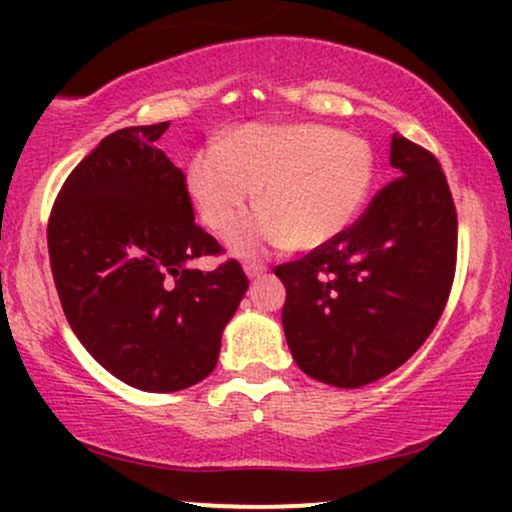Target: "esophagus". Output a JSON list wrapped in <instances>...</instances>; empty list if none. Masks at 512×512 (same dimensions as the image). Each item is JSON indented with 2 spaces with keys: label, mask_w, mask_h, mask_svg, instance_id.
Masks as SVG:
<instances>
[{
  "label": "esophagus",
  "mask_w": 512,
  "mask_h": 512,
  "mask_svg": "<svg viewBox=\"0 0 512 512\" xmlns=\"http://www.w3.org/2000/svg\"><path fill=\"white\" fill-rule=\"evenodd\" d=\"M264 272H267V267L260 262H245V274L250 276V279H255V276H262Z\"/></svg>",
  "instance_id": "1"
}]
</instances>
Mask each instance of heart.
<instances>
[{"instance_id": "obj_1", "label": "heart", "mask_w": 512, "mask_h": 512, "mask_svg": "<svg viewBox=\"0 0 512 512\" xmlns=\"http://www.w3.org/2000/svg\"><path fill=\"white\" fill-rule=\"evenodd\" d=\"M373 151L356 134L320 125H250L199 151L190 195L211 231L226 233L260 187L262 211L231 233L233 250H310L344 231L366 202Z\"/></svg>"}]
</instances>
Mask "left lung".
<instances>
[{"label":"left lung","instance_id":"obj_1","mask_svg":"<svg viewBox=\"0 0 512 512\" xmlns=\"http://www.w3.org/2000/svg\"><path fill=\"white\" fill-rule=\"evenodd\" d=\"M390 163L399 178L349 228L274 267L291 356L334 387L375 383L414 356L455 279L457 211L438 158L392 134Z\"/></svg>","mask_w":512,"mask_h":512}]
</instances>
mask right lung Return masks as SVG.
<instances>
[{"instance_id": "right-lung-1", "label": "right lung", "mask_w": 512, "mask_h": 512, "mask_svg": "<svg viewBox=\"0 0 512 512\" xmlns=\"http://www.w3.org/2000/svg\"><path fill=\"white\" fill-rule=\"evenodd\" d=\"M170 122L108 134L64 180L48 221L52 279L86 351L144 392L197 385L248 291L238 260L197 226L185 173L156 142Z\"/></svg>"}]
</instances>
